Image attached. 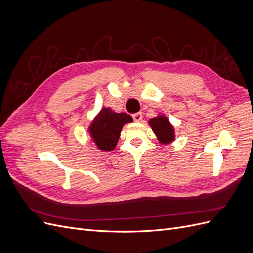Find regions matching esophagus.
Wrapping results in <instances>:
<instances>
[{"instance_id":"esophagus-1","label":"esophagus","mask_w":253,"mask_h":253,"mask_svg":"<svg viewBox=\"0 0 253 253\" xmlns=\"http://www.w3.org/2000/svg\"><path fill=\"white\" fill-rule=\"evenodd\" d=\"M133 118H134V120H135L136 122L141 121V119H142V113H137V114L133 115Z\"/></svg>"}]
</instances>
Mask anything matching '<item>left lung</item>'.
<instances>
[{
  "label": "left lung",
  "mask_w": 253,
  "mask_h": 253,
  "mask_svg": "<svg viewBox=\"0 0 253 253\" xmlns=\"http://www.w3.org/2000/svg\"><path fill=\"white\" fill-rule=\"evenodd\" d=\"M149 125L162 144H170L175 140V128L165 115L159 114L156 117L151 118Z\"/></svg>",
  "instance_id": "left-lung-1"
}]
</instances>
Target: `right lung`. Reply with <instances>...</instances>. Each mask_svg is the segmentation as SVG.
<instances>
[{
	"label": "right lung",
	"mask_w": 253,
	"mask_h": 253,
	"mask_svg": "<svg viewBox=\"0 0 253 253\" xmlns=\"http://www.w3.org/2000/svg\"><path fill=\"white\" fill-rule=\"evenodd\" d=\"M132 121L133 118L126 113L103 108L91 120L87 131L98 150L110 152L116 148L122 127Z\"/></svg>",
	"instance_id": "right-lung-1"
}]
</instances>
